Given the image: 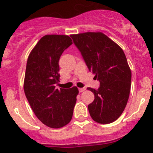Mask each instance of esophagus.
<instances>
[{
	"instance_id": "34e87169",
	"label": "esophagus",
	"mask_w": 153,
	"mask_h": 153,
	"mask_svg": "<svg viewBox=\"0 0 153 153\" xmlns=\"http://www.w3.org/2000/svg\"><path fill=\"white\" fill-rule=\"evenodd\" d=\"M85 89H86L85 88H79V89H78V90H79L80 92H84Z\"/></svg>"
}]
</instances>
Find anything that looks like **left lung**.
<instances>
[{"label": "left lung", "instance_id": "left-lung-1", "mask_svg": "<svg viewBox=\"0 0 153 153\" xmlns=\"http://www.w3.org/2000/svg\"><path fill=\"white\" fill-rule=\"evenodd\" d=\"M70 36L89 70L100 82L98 89L87 88L95 95L88 105L90 116L99 124H110L124 112L130 92L132 73L124 51L102 32Z\"/></svg>", "mask_w": 153, "mask_h": 153}]
</instances>
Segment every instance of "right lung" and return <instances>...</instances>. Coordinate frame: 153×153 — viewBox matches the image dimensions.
<instances>
[{
    "instance_id": "obj_1",
    "label": "right lung",
    "mask_w": 153,
    "mask_h": 153,
    "mask_svg": "<svg viewBox=\"0 0 153 153\" xmlns=\"http://www.w3.org/2000/svg\"><path fill=\"white\" fill-rule=\"evenodd\" d=\"M72 44L68 35H44L27 60L24 83L26 97L37 118L55 129L70 122L78 94L76 86L55 88L60 78V57Z\"/></svg>"
}]
</instances>
